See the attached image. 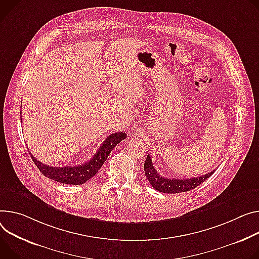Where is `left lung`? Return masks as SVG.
<instances>
[{
  "label": "left lung",
  "mask_w": 259,
  "mask_h": 259,
  "mask_svg": "<svg viewBox=\"0 0 259 259\" xmlns=\"http://www.w3.org/2000/svg\"><path fill=\"white\" fill-rule=\"evenodd\" d=\"M145 174L148 178L150 184L153 186V188L159 192L163 193H180V192H186L190 191L197 186H199L201 183H203L206 179H208L211 175L214 174L215 170L210 171L206 175H203L198 178H191V179H167L163 178L160 176L157 170L153 166L152 158L150 155H148L147 160L145 162Z\"/></svg>",
  "instance_id": "1"
}]
</instances>
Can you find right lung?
Returning a JSON list of instances; mask_svg holds the SVG:
<instances>
[{
	"label": "right lung",
	"mask_w": 259,
	"mask_h": 259,
	"mask_svg": "<svg viewBox=\"0 0 259 259\" xmlns=\"http://www.w3.org/2000/svg\"><path fill=\"white\" fill-rule=\"evenodd\" d=\"M126 137L127 135L125 134V132L112 133L105 139V142L100 146L98 152L93 156L92 159H90V161L78 166L55 167L45 165L42 162L38 161L32 154L30 155L35 163V165L46 178L63 184L81 185L98 172L113 148Z\"/></svg>",
	"instance_id": "right-lung-1"
}]
</instances>
